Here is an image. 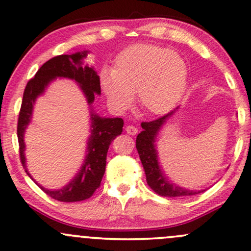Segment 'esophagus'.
<instances>
[{
  "label": "esophagus",
  "mask_w": 251,
  "mask_h": 251,
  "mask_svg": "<svg viewBox=\"0 0 251 251\" xmlns=\"http://www.w3.org/2000/svg\"><path fill=\"white\" fill-rule=\"evenodd\" d=\"M126 132H127L129 135H135L136 133H138V128L133 125H128L127 127H126Z\"/></svg>",
  "instance_id": "34e87169"
}]
</instances>
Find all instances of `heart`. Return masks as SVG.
I'll return each instance as SVG.
<instances>
[{
	"mask_svg": "<svg viewBox=\"0 0 251 251\" xmlns=\"http://www.w3.org/2000/svg\"><path fill=\"white\" fill-rule=\"evenodd\" d=\"M188 65L182 56L153 44H138L124 50L113 69L100 71V85L107 102L123 112L133 95L148 115H166L182 100L188 84Z\"/></svg>",
	"mask_w": 251,
	"mask_h": 251,
	"instance_id": "obj_1",
	"label": "heart"
}]
</instances>
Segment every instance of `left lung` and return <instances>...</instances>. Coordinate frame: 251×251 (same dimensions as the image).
I'll use <instances>...</instances> for the list:
<instances>
[{"label": "left lung", "mask_w": 251, "mask_h": 251, "mask_svg": "<svg viewBox=\"0 0 251 251\" xmlns=\"http://www.w3.org/2000/svg\"><path fill=\"white\" fill-rule=\"evenodd\" d=\"M179 107H176L170 113L154 120V122L142 123V131L136 136V151H138L142 167H144L146 180L157 195L163 197L193 196L205 191V190L185 189L183 186L176 185L173 180H170L166 176L160 161H158V151L156 147L157 135L168 120L175 115Z\"/></svg>", "instance_id": "obj_1"}]
</instances>
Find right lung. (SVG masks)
Listing matches in <instances>:
<instances>
[{"label":"right lung","mask_w":251,"mask_h":251,"mask_svg":"<svg viewBox=\"0 0 251 251\" xmlns=\"http://www.w3.org/2000/svg\"><path fill=\"white\" fill-rule=\"evenodd\" d=\"M89 52L90 50H81L71 55H58L44 63L32 80L27 82L22 100L17 126L22 164L28 177L34 180L43 191L59 201H81L93 196L102 182L105 173L109 146L113 139L123 132L124 120L122 118H106L95 112L93 103L96 95H100V83L96 69L88 63L84 65V59L88 56ZM56 78H68L74 80L80 88L91 110V135L87 141L86 156L80 169L65 187L52 190L40 186L28 173L25 156L26 146L24 135L32 120L36 98L42 96L48 85Z\"/></svg>","instance_id":"right-lung-1"}]
</instances>
